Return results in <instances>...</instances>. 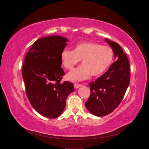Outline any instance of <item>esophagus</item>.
I'll list each match as a JSON object with an SVG mask.
<instances>
[{
	"label": "esophagus",
	"instance_id": "obj_1",
	"mask_svg": "<svg viewBox=\"0 0 149 149\" xmlns=\"http://www.w3.org/2000/svg\"><path fill=\"white\" fill-rule=\"evenodd\" d=\"M82 85L81 84H74V87L75 89H77V88H79L80 87H81Z\"/></svg>",
	"mask_w": 149,
	"mask_h": 149
}]
</instances>
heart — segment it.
<instances>
[{
    "instance_id": "obj_1",
    "label": "heart",
    "mask_w": 149,
    "mask_h": 149,
    "mask_svg": "<svg viewBox=\"0 0 149 149\" xmlns=\"http://www.w3.org/2000/svg\"><path fill=\"white\" fill-rule=\"evenodd\" d=\"M61 60L65 68L72 70L82 60L79 65L67 74V79L78 81L87 79L91 74L97 77L102 74L114 58V51L109 47L93 42H81L74 50L65 48L61 52Z\"/></svg>"
}]
</instances>
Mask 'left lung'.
Segmentation results:
<instances>
[{"label":"left lung","instance_id":"left-lung-1","mask_svg":"<svg viewBox=\"0 0 149 149\" xmlns=\"http://www.w3.org/2000/svg\"><path fill=\"white\" fill-rule=\"evenodd\" d=\"M117 60L101 76L89 84L91 95L85 107L91 114L104 116L112 112L122 102L130 82L127 56L119 45L106 39Z\"/></svg>","mask_w":149,"mask_h":149}]
</instances>
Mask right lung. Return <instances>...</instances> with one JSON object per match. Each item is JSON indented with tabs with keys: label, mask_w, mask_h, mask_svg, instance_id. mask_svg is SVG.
Segmentation results:
<instances>
[{
	"label": "right lung",
	"mask_w": 149,
	"mask_h": 149,
	"mask_svg": "<svg viewBox=\"0 0 149 149\" xmlns=\"http://www.w3.org/2000/svg\"><path fill=\"white\" fill-rule=\"evenodd\" d=\"M67 39L58 35L35 41L26 55L22 66L26 93L33 108L45 117L60 116L65 100L74 91L72 83L61 82L65 75L61 68V52Z\"/></svg>",
	"instance_id": "right-lung-1"
}]
</instances>
